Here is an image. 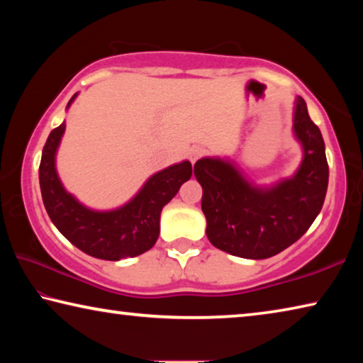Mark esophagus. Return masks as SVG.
Instances as JSON below:
<instances>
[{"mask_svg":"<svg viewBox=\"0 0 363 363\" xmlns=\"http://www.w3.org/2000/svg\"><path fill=\"white\" fill-rule=\"evenodd\" d=\"M205 153H206V150L203 149V147H199V145L192 147V149H190V152H189V160L192 163H195L196 160H200L201 157L205 155Z\"/></svg>","mask_w":363,"mask_h":363,"instance_id":"1","label":"esophagus"}]
</instances>
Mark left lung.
Returning <instances> with one entry per match:
<instances>
[{"label":"left lung","mask_w":363,"mask_h":363,"mask_svg":"<svg viewBox=\"0 0 363 363\" xmlns=\"http://www.w3.org/2000/svg\"><path fill=\"white\" fill-rule=\"evenodd\" d=\"M294 134L303 144V163L291 179L270 189L251 186L229 162L201 158L194 174L203 189L201 210L214 247L247 259H266L290 247L309 229L323 206L328 163L318 126L303 97L296 99Z\"/></svg>","instance_id":"obj_1"}]
</instances>
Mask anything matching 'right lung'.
<instances>
[{"mask_svg": "<svg viewBox=\"0 0 363 363\" xmlns=\"http://www.w3.org/2000/svg\"><path fill=\"white\" fill-rule=\"evenodd\" d=\"M64 131V123L51 131L40 163L43 203L52 224L77 248L99 259L120 261L149 251L160 233V213L190 179L192 164L182 162L153 174L130 203L118 210L93 211L65 192L56 173L54 158Z\"/></svg>", "mask_w": 363, "mask_h": 363, "instance_id": "add662e5", "label": "right lung"}]
</instances>
